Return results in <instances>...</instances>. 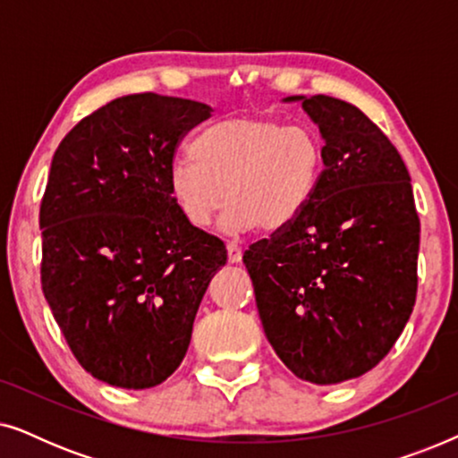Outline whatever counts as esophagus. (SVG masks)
Masks as SVG:
<instances>
[{
  "instance_id": "obj_1",
  "label": "esophagus",
  "mask_w": 458,
  "mask_h": 458,
  "mask_svg": "<svg viewBox=\"0 0 458 458\" xmlns=\"http://www.w3.org/2000/svg\"><path fill=\"white\" fill-rule=\"evenodd\" d=\"M242 248L237 246V243H233V242H229L227 243V259H229V262L231 265H235V262H240L242 260Z\"/></svg>"
}]
</instances>
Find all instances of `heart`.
<instances>
[{"instance_id":"obj_1","label":"heart","mask_w":458,"mask_h":458,"mask_svg":"<svg viewBox=\"0 0 458 458\" xmlns=\"http://www.w3.org/2000/svg\"><path fill=\"white\" fill-rule=\"evenodd\" d=\"M191 160H174L168 193L187 225L204 229L223 208V227L281 231L309 206L323 171V141L309 124L237 116L199 131Z\"/></svg>"}]
</instances>
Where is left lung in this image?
Segmentation results:
<instances>
[{"label": "left lung", "instance_id": "8db88e82", "mask_svg": "<svg viewBox=\"0 0 458 458\" xmlns=\"http://www.w3.org/2000/svg\"><path fill=\"white\" fill-rule=\"evenodd\" d=\"M323 135V171L290 227L243 254L267 340L300 379L329 386L390 352L417 298L419 215L398 149L356 106L292 96Z\"/></svg>", "mask_w": 458, "mask_h": 458}]
</instances>
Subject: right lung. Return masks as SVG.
Segmentation results:
<instances>
[{
    "mask_svg": "<svg viewBox=\"0 0 458 458\" xmlns=\"http://www.w3.org/2000/svg\"><path fill=\"white\" fill-rule=\"evenodd\" d=\"M212 108L133 93L85 116L55 149L41 199V287L79 365L146 390L181 365L206 287L227 262L168 193L174 152Z\"/></svg>",
    "mask_w": 458,
    "mask_h": 458,
    "instance_id": "add662e5",
    "label": "right lung"
}]
</instances>
